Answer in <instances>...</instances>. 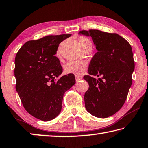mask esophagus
<instances>
[{"mask_svg": "<svg viewBox=\"0 0 148 148\" xmlns=\"http://www.w3.org/2000/svg\"><path fill=\"white\" fill-rule=\"evenodd\" d=\"M75 79H76V82H79V80L82 79V77H79V76H75Z\"/></svg>", "mask_w": 148, "mask_h": 148, "instance_id": "1", "label": "esophagus"}]
</instances>
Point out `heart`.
Returning <instances> with one entry per match:
<instances>
[{
	"mask_svg": "<svg viewBox=\"0 0 148 148\" xmlns=\"http://www.w3.org/2000/svg\"><path fill=\"white\" fill-rule=\"evenodd\" d=\"M79 43L82 48L88 45H92L90 40L84 37H80ZM87 66V63L84 61H69L65 65V72L66 74L81 76L85 72Z\"/></svg>",
	"mask_w": 148,
	"mask_h": 148,
	"instance_id": "b5f03b06",
	"label": "heart"
}]
</instances>
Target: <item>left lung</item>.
<instances>
[{
  "mask_svg": "<svg viewBox=\"0 0 148 148\" xmlns=\"http://www.w3.org/2000/svg\"><path fill=\"white\" fill-rule=\"evenodd\" d=\"M79 34L92 38L98 52L83 77L89 87L84 96L87 111L105 119L116 113L124 104L132 84L135 69L132 48L119 34L98 29L82 30ZM101 77L98 80L93 76Z\"/></svg>",
  "mask_w": 148,
  "mask_h": 148,
  "instance_id": "8db88e82",
  "label": "left lung"
}]
</instances>
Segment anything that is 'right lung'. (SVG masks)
<instances>
[{
  "label": "right lung",
  "mask_w": 148,
  "mask_h": 148,
  "mask_svg": "<svg viewBox=\"0 0 148 148\" xmlns=\"http://www.w3.org/2000/svg\"><path fill=\"white\" fill-rule=\"evenodd\" d=\"M71 34L47 36L24 44L15 60V88L26 111L42 121H49L61 111L63 95L76 80L63 72L55 56L60 43Z\"/></svg>",
  "instance_id": "right-lung-1"
}]
</instances>
